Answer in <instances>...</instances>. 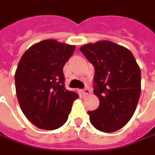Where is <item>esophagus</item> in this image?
I'll return each instance as SVG.
<instances>
[{"label": "esophagus", "mask_w": 155, "mask_h": 155, "mask_svg": "<svg viewBox=\"0 0 155 155\" xmlns=\"http://www.w3.org/2000/svg\"><path fill=\"white\" fill-rule=\"evenodd\" d=\"M83 94H85V95H88V94H91V90L89 88H85L83 90Z\"/></svg>", "instance_id": "esophagus-1"}]
</instances>
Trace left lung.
<instances>
[{"instance_id":"obj_1","label":"left lung","mask_w":155,"mask_h":155,"mask_svg":"<svg viewBox=\"0 0 155 155\" xmlns=\"http://www.w3.org/2000/svg\"><path fill=\"white\" fill-rule=\"evenodd\" d=\"M94 67V94L99 107L88 111L91 124L100 131L120 130L133 116L141 92V73L131 51L109 41L80 48Z\"/></svg>"}]
</instances>
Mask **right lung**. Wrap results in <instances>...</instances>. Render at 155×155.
I'll list each match as a JSON object with an SVG mask.
<instances>
[{
	"label": "right lung",
	"instance_id": "right-lung-1",
	"mask_svg": "<svg viewBox=\"0 0 155 155\" xmlns=\"http://www.w3.org/2000/svg\"><path fill=\"white\" fill-rule=\"evenodd\" d=\"M74 50L75 45L45 40L29 48L19 61L15 74L19 104L25 117L40 129L62 126L79 98L64 88L63 74Z\"/></svg>",
	"mask_w": 155,
	"mask_h": 155
}]
</instances>
